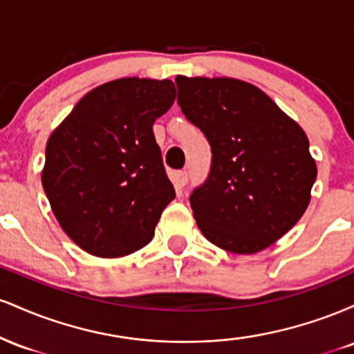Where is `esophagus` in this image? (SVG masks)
<instances>
[{
    "label": "esophagus",
    "mask_w": 354,
    "mask_h": 354,
    "mask_svg": "<svg viewBox=\"0 0 354 354\" xmlns=\"http://www.w3.org/2000/svg\"><path fill=\"white\" fill-rule=\"evenodd\" d=\"M173 181L178 188H185L186 183H188V174L186 171H176L173 174Z\"/></svg>",
    "instance_id": "1"
}]
</instances>
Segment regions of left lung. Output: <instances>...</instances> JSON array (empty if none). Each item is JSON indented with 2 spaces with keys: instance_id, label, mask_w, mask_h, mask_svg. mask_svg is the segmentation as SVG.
<instances>
[{
  "instance_id": "left-lung-1",
  "label": "left lung",
  "mask_w": 354,
  "mask_h": 354,
  "mask_svg": "<svg viewBox=\"0 0 354 354\" xmlns=\"http://www.w3.org/2000/svg\"><path fill=\"white\" fill-rule=\"evenodd\" d=\"M178 104L211 145V171L189 203L208 241L254 254L311 201L318 168L306 133L265 91L236 78L176 76Z\"/></svg>"
}]
</instances>
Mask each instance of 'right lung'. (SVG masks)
Segmentation results:
<instances>
[{
	"label": "right lung",
	"instance_id": "add662e5",
	"mask_svg": "<svg viewBox=\"0 0 354 354\" xmlns=\"http://www.w3.org/2000/svg\"><path fill=\"white\" fill-rule=\"evenodd\" d=\"M174 98L169 80L108 81L48 138L43 189L61 230L86 253L121 258L153 239L174 198L153 124Z\"/></svg>",
	"mask_w": 354,
	"mask_h": 354
}]
</instances>
